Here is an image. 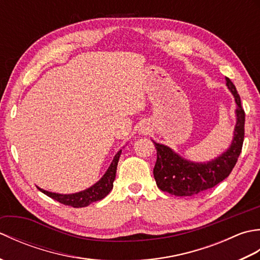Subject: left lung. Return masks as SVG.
Listing matches in <instances>:
<instances>
[{
	"label": "left lung",
	"mask_w": 260,
	"mask_h": 260,
	"mask_svg": "<svg viewBox=\"0 0 260 260\" xmlns=\"http://www.w3.org/2000/svg\"><path fill=\"white\" fill-rule=\"evenodd\" d=\"M225 81L237 104V121L230 146L211 161L192 162L180 156L169 146L153 141L157 154L153 174L159 190L176 197L194 196L222 182L235 168L244 143L245 112L235 85L229 78H225Z\"/></svg>",
	"instance_id": "left-lung-1"
}]
</instances>
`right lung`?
<instances>
[{"label":"right lung","instance_id":"add662e5","mask_svg":"<svg viewBox=\"0 0 260 260\" xmlns=\"http://www.w3.org/2000/svg\"><path fill=\"white\" fill-rule=\"evenodd\" d=\"M120 153L121 150L116 153V155L113 158V162L110 163L108 170L106 171V173L103 175V178L98 182H96L95 184L84 191L71 193V194H60V193L46 191L39 186L38 189L42 193H45L46 196L52 198L53 200L62 203L64 206H71L74 208H82L89 206L92 202L102 200V199L106 197L110 192V190L113 189V183L116 176V170H117Z\"/></svg>","mask_w":260,"mask_h":260}]
</instances>
